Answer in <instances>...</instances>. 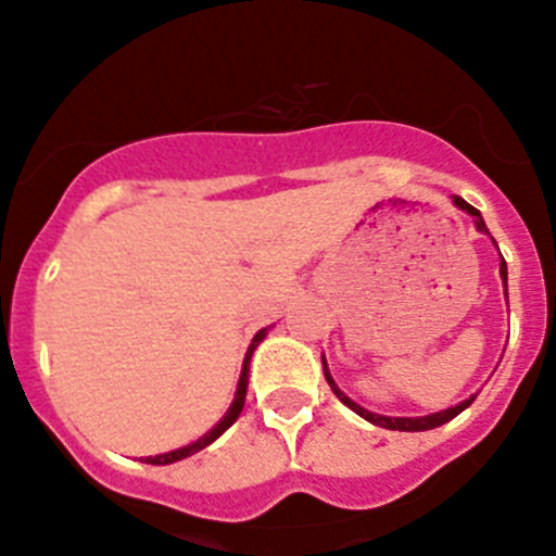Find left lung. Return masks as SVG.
<instances>
[{"label": "left lung", "mask_w": 556, "mask_h": 556, "mask_svg": "<svg viewBox=\"0 0 556 556\" xmlns=\"http://www.w3.org/2000/svg\"><path fill=\"white\" fill-rule=\"evenodd\" d=\"M453 204L455 207H460L464 210V213H469L471 218H475V226H477V231H482V233H490L488 231V226H484V220H482V215H479V210L477 207H471L469 202L466 200H460V197H453ZM495 242V239H493ZM506 261L501 258V279H504V295H506V301H509V293H506ZM323 370H325V378H327V383H330V389H332V394L338 396V400L343 402V405L346 407H352V410L356 413V416H362L365 420H370V424H376V426H383V429H391V431H429V429H437V426H442V424H447V420H453L455 416H458V413H464L466 407L471 405V402H475V394L469 396V400H464V402H458V405L455 407H447V410H440V413H431V416H418V418H391V416H378V413H370V410H365V407L362 405H356L354 400H349L346 394H343L341 389H338V383L332 381V376H330V370H327V362H325V356H323Z\"/></svg>", "instance_id": "obj_1"}]
</instances>
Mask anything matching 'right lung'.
Masks as SVG:
<instances>
[{
	"mask_svg": "<svg viewBox=\"0 0 556 556\" xmlns=\"http://www.w3.org/2000/svg\"><path fill=\"white\" fill-rule=\"evenodd\" d=\"M266 332H268V327H263V330L255 332L253 343H250L248 354H244V362H242V376H239V383H237V394H233V402H231V407H229V410H226V416L220 418L218 424H215L213 429L207 431V434H202L200 440H197V442H191V445H184V447H178V450H170V453H162V455H149V458H146L143 464H151V466H167V464H175V460H184V458H189V455L200 453V450H204V447H207V445H213V442L218 440V437L224 434L226 429H229V426L233 424V420L239 418V413H242V407H244V396H248L250 356H253L255 349H258V343L263 341V338H266Z\"/></svg>",
	"mask_w": 556,
	"mask_h": 556,
	"instance_id": "right-lung-1",
	"label": "right lung"
}]
</instances>
